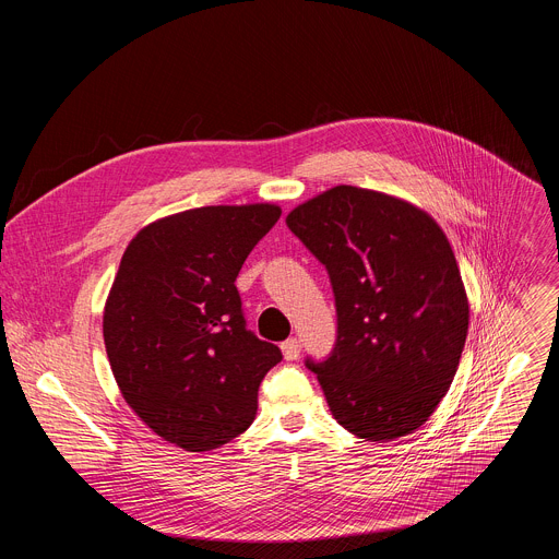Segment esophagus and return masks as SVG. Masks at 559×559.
Segmentation results:
<instances>
[{"mask_svg":"<svg viewBox=\"0 0 559 559\" xmlns=\"http://www.w3.org/2000/svg\"><path fill=\"white\" fill-rule=\"evenodd\" d=\"M281 352H283V358L285 360H296L300 356V343L296 338H287L283 345H281Z\"/></svg>","mask_w":559,"mask_h":559,"instance_id":"1","label":"esophagus"}]
</instances>
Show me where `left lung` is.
<instances>
[{"mask_svg": "<svg viewBox=\"0 0 559 559\" xmlns=\"http://www.w3.org/2000/svg\"><path fill=\"white\" fill-rule=\"evenodd\" d=\"M285 223L336 296V347L307 360L332 416L371 442L414 433L447 395L468 332L447 234L418 205L356 186L316 194Z\"/></svg>", "mask_w": 559, "mask_h": 559, "instance_id": "obj_1", "label": "left lung"}]
</instances>
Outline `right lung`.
Instances as JSON below:
<instances>
[{"label":"right lung","instance_id":"add662e5","mask_svg":"<svg viewBox=\"0 0 559 559\" xmlns=\"http://www.w3.org/2000/svg\"><path fill=\"white\" fill-rule=\"evenodd\" d=\"M274 203L156 218L128 243L104 309V343L130 409L166 442L212 451L243 433L281 349L246 330L234 285L278 221Z\"/></svg>","mask_w":559,"mask_h":559}]
</instances>
